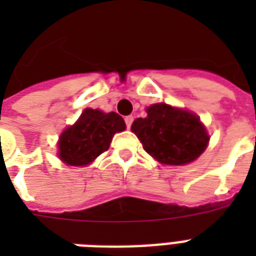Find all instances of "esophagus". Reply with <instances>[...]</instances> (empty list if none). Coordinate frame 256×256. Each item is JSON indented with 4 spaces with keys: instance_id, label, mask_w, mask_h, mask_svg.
Returning <instances> with one entry per match:
<instances>
[{
    "instance_id": "1",
    "label": "esophagus",
    "mask_w": 256,
    "mask_h": 256,
    "mask_svg": "<svg viewBox=\"0 0 256 256\" xmlns=\"http://www.w3.org/2000/svg\"><path fill=\"white\" fill-rule=\"evenodd\" d=\"M132 120H134V116H128L126 118H124V122H126V126H128V128H130V126H132Z\"/></svg>"
}]
</instances>
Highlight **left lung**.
<instances>
[{"label": "left lung", "mask_w": 256, "mask_h": 256, "mask_svg": "<svg viewBox=\"0 0 256 256\" xmlns=\"http://www.w3.org/2000/svg\"><path fill=\"white\" fill-rule=\"evenodd\" d=\"M146 112L148 116L132 122V132L154 160L164 164L182 166L206 150L210 136L194 112L168 104H154Z\"/></svg>", "instance_id": "left-lung-1"}]
</instances>
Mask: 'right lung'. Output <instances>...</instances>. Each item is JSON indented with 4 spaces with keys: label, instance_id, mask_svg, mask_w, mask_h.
<instances>
[{
    "label": "right lung",
    "instance_id": "add662e5",
    "mask_svg": "<svg viewBox=\"0 0 256 256\" xmlns=\"http://www.w3.org/2000/svg\"><path fill=\"white\" fill-rule=\"evenodd\" d=\"M124 128L120 114L85 108L77 122L60 136L58 156L69 166H86L106 152L114 134Z\"/></svg>",
    "mask_w": 256,
    "mask_h": 256
}]
</instances>
